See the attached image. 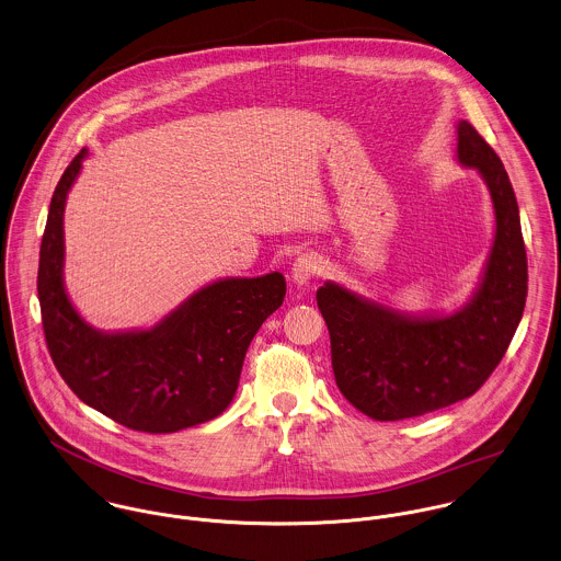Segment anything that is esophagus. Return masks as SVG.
<instances>
[{"label": "esophagus", "mask_w": 561, "mask_h": 561, "mask_svg": "<svg viewBox=\"0 0 561 561\" xmlns=\"http://www.w3.org/2000/svg\"><path fill=\"white\" fill-rule=\"evenodd\" d=\"M321 271V260L317 253H304L295 260L293 268H290V279L295 286H308L317 273Z\"/></svg>", "instance_id": "1"}]
</instances>
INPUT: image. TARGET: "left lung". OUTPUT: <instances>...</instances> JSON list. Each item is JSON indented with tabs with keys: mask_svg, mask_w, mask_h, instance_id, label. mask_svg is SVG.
<instances>
[{
	"mask_svg": "<svg viewBox=\"0 0 561 561\" xmlns=\"http://www.w3.org/2000/svg\"><path fill=\"white\" fill-rule=\"evenodd\" d=\"M455 160L483 180L494 236L481 277L453 312H403L340 282L317 290L344 399L375 421H403L474 394L499 366L527 299V253L512 182L501 158L459 121Z\"/></svg>",
	"mask_w": 561,
	"mask_h": 561,
	"instance_id": "obj_1",
	"label": "left lung"
}]
</instances>
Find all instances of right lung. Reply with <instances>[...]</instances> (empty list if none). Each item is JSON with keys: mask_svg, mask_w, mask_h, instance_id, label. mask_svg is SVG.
<instances>
[{"mask_svg": "<svg viewBox=\"0 0 561 561\" xmlns=\"http://www.w3.org/2000/svg\"><path fill=\"white\" fill-rule=\"evenodd\" d=\"M87 158L82 149L62 173L41 242L36 286L51 359L89 408L123 427L173 434L213 421L236 394L251 340L284 304L286 279L277 271L221 277L151 328H93L65 286V208Z\"/></svg>", "mask_w": 561, "mask_h": 561, "instance_id": "right-lung-1", "label": "right lung"}]
</instances>
